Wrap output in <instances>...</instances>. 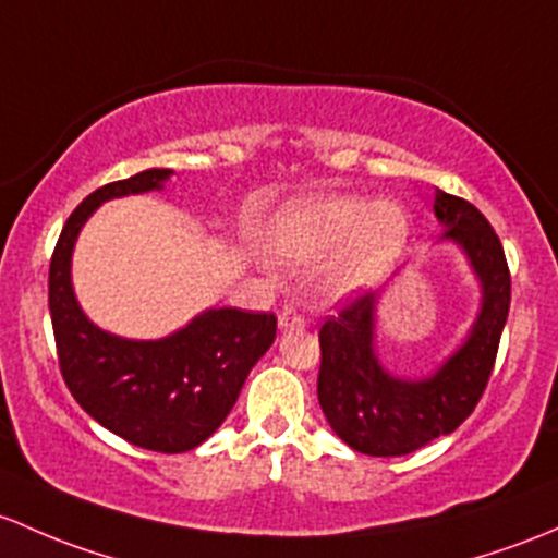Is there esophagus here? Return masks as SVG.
<instances>
[{"label":"esophagus","mask_w":558,"mask_h":558,"mask_svg":"<svg viewBox=\"0 0 558 558\" xmlns=\"http://www.w3.org/2000/svg\"><path fill=\"white\" fill-rule=\"evenodd\" d=\"M278 326L283 328V331H302V328L307 326V320H304V315L296 313L294 307H283L278 315Z\"/></svg>","instance_id":"esophagus-1"}]
</instances>
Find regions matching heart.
I'll return each mask as SVG.
<instances>
[{
    "instance_id": "heart-1",
    "label": "heart",
    "mask_w": 558,
    "mask_h": 558,
    "mask_svg": "<svg viewBox=\"0 0 558 558\" xmlns=\"http://www.w3.org/2000/svg\"><path fill=\"white\" fill-rule=\"evenodd\" d=\"M407 238L401 205L355 195L299 197L267 227L269 254L286 267L307 269L333 256L328 280L339 291L374 283L398 259Z\"/></svg>"
}]
</instances>
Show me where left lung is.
I'll return each instance as SVG.
<instances>
[{"mask_svg":"<svg viewBox=\"0 0 558 558\" xmlns=\"http://www.w3.org/2000/svg\"><path fill=\"white\" fill-rule=\"evenodd\" d=\"M444 240L465 251L481 283V310L471 337L427 379H398L374 353L377 296L344 304L320 326L318 401L328 425L350 449L401 457L457 430L484 396L511 307L506 251L473 203L436 190Z\"/></svg>","mask_w":558,"mask_h":558,"instance_id":"left-lung-1","label":"left lung"}]
</instances>
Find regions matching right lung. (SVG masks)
<instances>
[{
	"label": "right lung",
	"mask_w": 558,
	"mask_h": 558,
	"mask_svg": "<svg viewBox=\"0 0 558 558\" xmlns=\"http://www.w3.org/2000/svg\"><path fill=\"white\" fill-rule=\"evenodd\" d=\"M171 173L149 168L87 195L63 225L47 280L58 366L74 401L114 436L162 454L190 451L214 436L278 328L272 313L219 307L171 337L136 342L85 318L72 289V251L82 225L104 201L162 190Z\"/></svg>",
	"instance_id": "obj_1"
}]
</instances>
